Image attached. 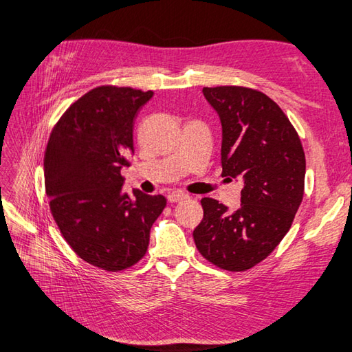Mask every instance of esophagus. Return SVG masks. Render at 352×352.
Segmentation results:
<instances>
[{
  "label": "esophagus",
  "instance_id": "34e87169",
  "mask_svg": "<svg viewBox=\"0 0 352 352\" xmlns=\"http://www.w3.org/2000/svg\"><path fill=\"white\" fill-rule=\"evenodd\" d=\"M186 199H189V195H188V193H184V192H180V190L170 192L168 195L169 203H182V201H186Z\"/></svg>",
  "mask_w": 352,
  "mask_h": 352
}]
</instances>
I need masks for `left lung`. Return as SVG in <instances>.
I'll return each instance as SVG.
<instances>
[{"label": "left lung", "mask_w": 352, "mask_h": 352, "mask_svg": "<svg viewBox=\"0 0 352 352\" xmlns=\"http://www.w3.org/2000/svg\"><path fill=\"white\" fill-rule=\"evenodd\" d=\"M222 126V175L241 178V207L231 212L203 198L204 218L193 230L198 251L227 271H245L266 258L286 236L304 195L305 155L290 121L258 91L204 87Z\"/></svg>", "instance_id": "8db88e82"}]
</instances>
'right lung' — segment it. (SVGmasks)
Returning <instances> with one entry per match:
<instances>
[{
    "label": "right lung",
    "mask_w": 352,
    "mask_h": 352,
    "mask_svg": "<svg viewBox=\"0 0 352 352\" xmlns=\"http://www.w3.org/2000/svg\"><path fill=\"white\" fill-rule=\"evenodd\" d=\"M153 92L101 86L81 96L52 130L43 159L52 218L80 258L104 271L145 256L163 195L122 190L121 169L134 154V118Z\"/></svg>",
    "instance_id": "obj_1"
}]
</instances>
